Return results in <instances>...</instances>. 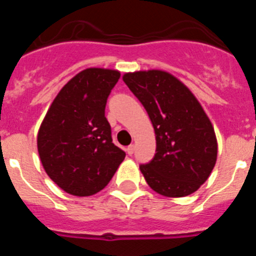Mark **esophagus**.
I'll list each match as a JSON object with an SVG mask.
<instances>
[{"mask_svg": "<svg viewBox=\"0 0 256 256\" xmlns=\"http://www.w3.org/2000/svg\"><path fill=\"white\" fill-rule=\"evenodd\" d=\"M134 150H136L134 144H130V146L126 148V154H128V155H132V154L134 152Z\"/></svg>", "mask_w": 256, "mask_h": 256, "instance_id": "34e87169", "label": "esophagus"}]
</instances>
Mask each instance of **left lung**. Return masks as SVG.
<instances>
[{
	"label": "left lung",
	"instance_id": "obj_1",
	"mask_svg": "<svg viewBox=\"0 0 256 256\" xmlns=\"http://www.w3.org/2000/svg\"><path fill=\"white\" fill-rule=\"evenodd\" d=\"M123 80L146 108L155 130V156L140 165L148 186L166 198L198 191L218 154L216 132L198 98L164 70L126 73Z\"/></svg>",
	"mask_w": 256,
	"mask_h": 256
}]
</instances>
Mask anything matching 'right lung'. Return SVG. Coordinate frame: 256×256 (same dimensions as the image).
<instances>
[{
    "label": "right lung",
    "mask_w": 256,
    "mask_h": 256,
    "mask_svg": "<svg viewBox=\"0 0 256 256\" xmlns=\"http://www.w3.org/2000/svg\"><path fill=\"white\" fill-rule=\"evenodd\" d=\"M118 70L88 68L61 88L38 130V154L47 176L74 196L108 186L126 152L112 144L105 116Z\"/></svg>",
    "instance_id": "obj_1"
}]
</instances>
